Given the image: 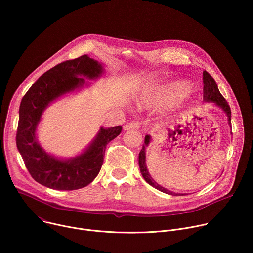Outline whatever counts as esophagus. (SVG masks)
<instances>
[{"mask_svg":"<svg viewBox=\"0 0 253 253\" xmlns=\"http://www.w3.org/2000/svg\"><path fill=\"white\" fill-rule=\"evenodd\" d=\"M141 127V123L139 121H131L124 125V130H130V129H139Z\"/></svg>","mask_w":253,"mask_h":253,"instance_id":"obj_1","label":"esophagus"}]
</instances>
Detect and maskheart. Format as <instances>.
<instances>
[{
	"mask_svg": "<svg viewBox=\"0 0 253 253\" xmlns=\"http://www.w3.org/2000/svg\"><path fill=\"white\" fill-rule=\"evenodd\" d=\"M189 93V87L182 82L170 84L165 90V98L169 102H177L183 99Z\"/></svg>",
	"mask_w": 253,
	"mask_h": 253,
	"instance_id": "heart-1",
	"label": "heart"
}]
</instances>
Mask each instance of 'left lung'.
I'll return each mask as SVG.
<instances>
[{"label":"left lung","mask_w":253,"mask_h":253,"mask_svg":"<svg viewBox=\"0 0 253 253\" xmlns=\"http://www.w3.org/2000/svg\"><path fill=\"white\" fill-rule=\"evenodd\" d=\"M203 99L205 102H212L214 103L216 106H218L219 108L225 112L226 116L228 117V123L229 125H231V110L230 107L227 103V101L224 99V97L220 94L217 84H216L215 80L213 79V77L208 73L207 71H203ZM150 136L146 135L145 136V141H144V145L139 153V167H140V172L143 176V178L145 179V181L150 184L151 186H153L154 188L158 189L161 192L170 194V195H180V193H175L172 192L164 187H162L161 185H159L157 182H155L153 178L150 176L148 170H147V166H146V156H145V147L148 145L150 142Z\"/></svg>","instance_id":"8db88e82"}]
</instances>
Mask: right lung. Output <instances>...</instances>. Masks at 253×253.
<instances>
[{
	"instance_id": "add662e5",
	"label": "right lung",
	"mask_w": 253,
	"mask_h": 253,
	"mask_svg": "<svg viewBox=\"0 0 253 253\" xmlns=\"http://www.w3.org/2000/svg\"><path fill=\"white\" fill-rule=\"evenodd\" d=\"M103 67L96 60L83 55L48 70L22 99L16 135L17 148L32 178L56 190L80 189L97 177L103 164L107 144L122 131V126L99 130L90 146L79 156L61 160L49 155L40 146L36 130L48 105L59 97L81 88L85 79H97Z\"/></svg>"
}]
</instances>
